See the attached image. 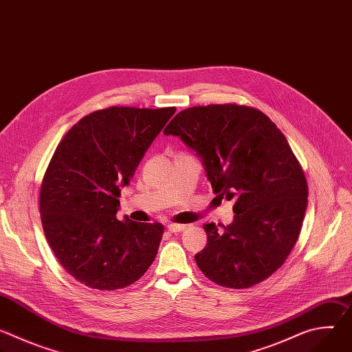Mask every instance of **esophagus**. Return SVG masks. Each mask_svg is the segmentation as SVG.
I'll list each match as a JSON object with an SVG mask.
<instances>
[{"instance_id": "obj_1", "label": "esophagus", "mask_w": 352, "mask_h": 352, "mask_svg": "<svg viewBox=\"0 0 352 352\" xmlns=\"http://www.w3.org/2000/svg\"><path fill=\"white\" fill-rule=\"evenodd\" d=\"M167 228H168V231H170V232H181V231H184V230L186 228V226H185V224L171 223V224H168V226H167Z\"/></svg>"}]
</instances>
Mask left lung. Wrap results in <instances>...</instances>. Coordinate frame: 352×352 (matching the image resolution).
<instances>
[{
    "mask_svg": "<svg viewBox=\"0 0 352 352\" xmlns=\"http://www.w3.org/2000/svg\"><path fill=\"white\" fill-rule=\"evenodd\" d=\"M164 133L195 150L217 197L235 200L231 224L204 226L199 269L235 289L269 278L292 250L308 205L307 178L285 136L266 114L238 104L186 109Z\"/></svg>",
    "mask_w": 352,
    "mask_h": 352,
    "instance_id": "left-lung-1",
    "label": "left lung"
}]
</instances>
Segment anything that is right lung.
I'll return each instance as SVG.
<instances>
[{
	"label": "right lung",
	"instance_id": "right-lung-1",
	"mask_svg": "<svg viewBox=\"0 0 352 352\" xmlns=\"http://www.w3.org/2000/svg\"><path fill=\"white\" fill-rule=\"evenodd\" d=\"M175 107H109L75 124L58 143L40 189L44 235L63 267L89 288L114 291L153 263L160 223L117 219L121 188Z\"/></svg>",
	"mask_w": 352,
	"mask_h": 352
}]
</instances>
